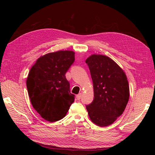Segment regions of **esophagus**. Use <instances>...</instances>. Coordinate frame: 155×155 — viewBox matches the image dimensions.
I'll return each mask as SVG.
<instances>
[{"instance_id": "34e87169", "label": "esophagus", "mask_w": 155, "mask_h": 155, "mask_svg": "<svg viewBox=\"0 0 155 155\" xmlns=\"http://www.w3.org/2000/svg\"><path fill=\"white\" fill-rule=\"evenodd\" d=\"M81 97H82V94H78L77 96H76V98H77V100H79L81 98Z\"/></svg>"}]
</instances>
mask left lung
<instances>
[{
  "label": "left lung",
  "instance_id": "1",
  "mask_svg": "<svg viewBox=\"0 0 155 155\" xmlns=\"http://www.w3.org/2000/svg\"><path fill=\"white\" fill-rule=\"evenodd\" d=\"M91 75L94 100L86 106L93 123L105 127L122 114L129 99V87L124 70L110 58L94 54L85 61Z\"/></svg>",
  "mask_w": 155,
  "mask_h": 155
}]
</instances>
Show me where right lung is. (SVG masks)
<instances>
[{
	"label": "right lung",
	"instance_id": "1",
	"mask_svg": "<svg viewBox=\"0 0 155 155\" xmlns=\"http://www.w3.org/2000/svg\"><path fill=\"white\" fill-rule=\"evenodd\" d=\"M75 60L73 51L61 50L41 56L26 80L31 105L45 120L63 119L74 101L65 74Z\"/></svg>",
	"mask_w": 155,
	"mask_h": 155
}]
</instances>
